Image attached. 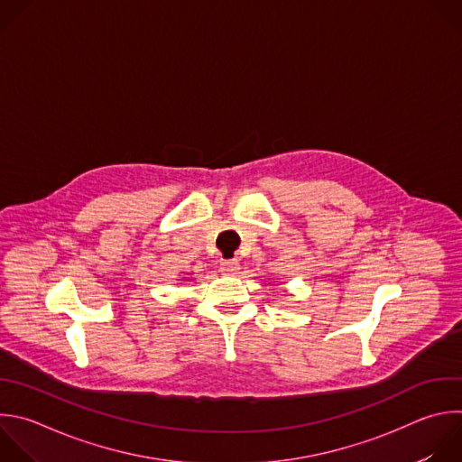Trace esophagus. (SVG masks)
Listing matches in <instances>:
<instances>
[{"label":"esophagus","mask_w":462,"mask_h":462,"mask_svg":"<svg viewBox=\"0 0 462 462\" xmlns=\"http://www.w3.org/2000/svg\"><path fill=\"white\" fill-rule=\"evenodd\" d=\"M239 261L237 259H223L219 263V270L225 273V275H236L239 272Z\"/></svg>","instance_id":"34e87169"}]
</instances>
